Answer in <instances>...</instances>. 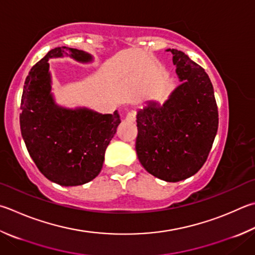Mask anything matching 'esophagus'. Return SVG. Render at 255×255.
I'll return each mask as SVG.
<instances>
[{"label": "esophagus", "mask_w": 255, "mask_h": 255, "mask_svg": "<svg viewBox=\"0 0 255 255\" xmlns=\"http://www.w3.org/2000/svg\"><path fill=\"white\" fill-rule=\"evenodd\" d=\"M126 120L129 123H132L136 120V112H133V110H128V113L126 115Z\"/></svg>", "instance_id": "esophagus-1"}]
</instances>
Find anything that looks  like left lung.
Listing matches in <instances>:
<instances>
[{
  "instance_id": "left-lung-1",
  "label": "left lung",
  "mask_w": 255,
  "mask_h": 255,
  "mask_svg": "<svg viewBox=\"0 0 255 255\" xmlns=\"http://www.w3.org/2000/svg\"><path fill=\"white\" fill-rule=\"evenodd\" d=\"M166 51L173 54L180 83L163 105L149 100L138 109L136 151L148 173L176 183L204 165L219 128V113L204 69L182 51Z\"/></svg>"
}]
</instances>
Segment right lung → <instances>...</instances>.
<instances>
[{"mask_svg": "<svg viewBox=\"0 0 255 255\" xmlns=\"http://www.w3.org/2000/svg\"><path fill=\"white\" fill-rule=\"evenodd\" d=\"M63 57L80 63L94 60L91 54L78 49L59 47L49 51L25 79L20 126L27 151L40 172L61 186H78L99 175L120 117L117 110L103 115L86 107L71 109L55 103L48 61Z\"/></svg>", "mask_w": 255, "mask_h": 255, "instance_id": "right-lung-1", "label": "right lung"}]
</instances>
